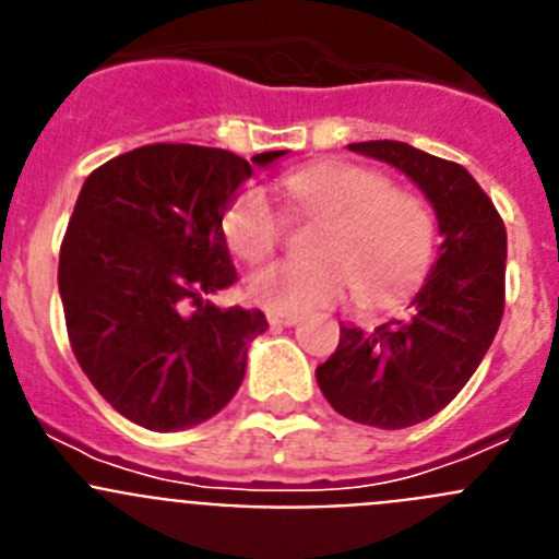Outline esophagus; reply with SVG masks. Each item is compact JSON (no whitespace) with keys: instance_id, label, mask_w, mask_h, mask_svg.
Wrapping results in <instances>:
<instances>
[{"instance_id":"34e87169","label":"esophagus","mask_w":559,"mask_h":559,"mask_svg":"<svg viewBox=\"0 0 559 559\" xmlns=\"http://www.w3.org/2000/svg\"><path fill=\"white\" fill-rule=\"evenodd\" d=\"M271 328H294L299 324V316H283V313H269Z\"/></svg>"}]
</instances>
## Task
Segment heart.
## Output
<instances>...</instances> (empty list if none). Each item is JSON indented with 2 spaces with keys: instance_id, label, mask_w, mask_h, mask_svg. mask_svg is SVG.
Instances as JSON below:
<instances>
[{
  "instance_id": "1",
  "label": "heart",
  "mask_w": 559,
  "mask_h": 559,
  "mask_svg": "<svg viewBox=\"0 0 559 559\" xmlns=\"http://www.w3.org/2000/svg\"><path fill=\"white\" fill-rule=\"evenodd\" d=\"M283 192L296 210L316 218L308 260H276L251 271L246 294L271 313L302 316L330 308L347 294L364 302L412 283L433 249V215L417 192L389 187L369 167L313 165L288 173ZM224 237L246 263H257L283 237V215L263 187L235 192L224 210Z\"/></svg>"
}]
</instances>
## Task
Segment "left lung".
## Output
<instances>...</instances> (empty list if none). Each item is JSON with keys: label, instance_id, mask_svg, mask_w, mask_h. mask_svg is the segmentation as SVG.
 Returning a JSON list of instances; mask_svg holds the SVG:
<instances>
[{"label": "left lung", "instance_id": "left-lung-1", "mask_svg": "<svg viewBox=\"0 0 559 559\" xmlns=\"http://www.w3.org/2000/svg\"><path fill=\"white\" fill-rule=\"evenodd\" d=\"M347 147L406 173L431 201L442 235L437 263L406 313L374 330L341 328L335 353L316 369L335 412L397 431L442 412L490 349L503 316L507 229L456 162L394 140Z\"/></svg>", "mask_w": 559, "mask_h": 559}]
</instances>
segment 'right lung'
I'll use <instances>...</instances> for the list:
<instances>
[{"label":"right lung","instance_id":"add662e5","mask_svg":"<svg viewBox=\"0 0 559 559\" xmlns=\"http://www.w3.org/2000/svg\"><path fill=\"white\" fill-rule=\"evenodd\" d=\"M201 145H145L97 167L81 187L58 263L78 364L114 412L147 431H185L215 417L243 383L260 310L204 296L237 280L224 210L254 167Z\"/></svg>","mask_w":559,"mask_h":559}]
</instances>
